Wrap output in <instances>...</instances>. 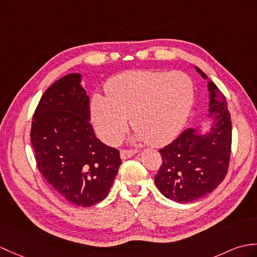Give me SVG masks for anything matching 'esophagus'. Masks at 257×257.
I'll return each mask as SVG.
<instances>
[{
  "label": "esophagus",
  "instance_id": "esophagus-1",
  "mask_svg": "<svg viewBox=\"0 0 257 257\" xmlns=\"http://www.w3.org/2000/svg\"><path fill=\"white\" fill-rule=\"evenodd\" d=\"M136 153H138V151L137 150H121L120 157H121V159H128V158L134 157Z\"/></svg>",
  "mask_w": 257,
  "mask_h": 257
}]
</instances>
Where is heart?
<instances>
[{
    "label": "heart",
    "mask_w": 257,
    "mask_h": 257,
    "mask_svg": "<svg viewBox=\"0 0 257 257\" xmlns=\"http://www.w3.org/2000/svg\"><path fill=\"white\" fill-rule=\"evenodd\" d=\"M106 93L92 95L89 110L109 145L120 141L129 116L137 140L166 145L184 128L195 101L194 81L181 71H128L109 80Z\"/></svg>",
    "instance_id": "obj_1"
}]
</instances>
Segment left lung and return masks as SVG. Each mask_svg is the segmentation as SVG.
Listing matches in <instances>:
<instances>
[{
  "instance_id": "1",
  "label": "left lung",
  "mask_w": 257,
  "mask_h": 257,
  "mask_svg": "<svg viewBox=\"0 0 257 257\" xmlns=\"http://www.w3.org/2000/svg\"><path fill=\"white\" fill-rule=\"evenodd\" d=\"M208 80L209 114L213 118L205 133L189 128L169 146L161 149L162 165L154 176L158 189L166 198L186 204L216 189L226 175L230 162L232 123L228 103L212 81Z\"/></svg>"
}]
</instances>
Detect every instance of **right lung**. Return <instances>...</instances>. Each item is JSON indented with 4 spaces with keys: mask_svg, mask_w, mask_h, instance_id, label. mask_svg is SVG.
Instances as JSON below:
<instances>
[{
    "mask_svg": "<svg viewBox=\"0 0 257 257\" xmlns=\"http://www.w3.org/2000/svg\"><path fill=\"white\" fill-rule=\"evenodd\" d=\"M82 75L70 73L41 96L31 140L39 172L71 204L96 205L108 195L121 164L119 151L100 142L89 123Z\"/></svg>",
    "mask_w": 257,
    "mask_h": 257,
    "instance_id": "obj_1",
    "label": "right lung"
}]
</instances>
